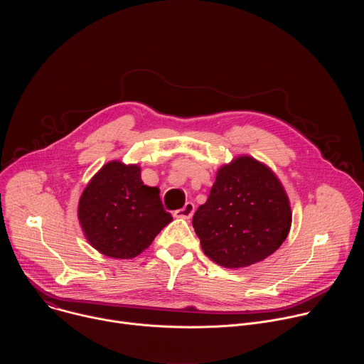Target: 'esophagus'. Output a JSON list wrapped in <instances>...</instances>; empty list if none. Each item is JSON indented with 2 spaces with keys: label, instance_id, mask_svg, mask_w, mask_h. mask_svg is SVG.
<instances>
[{
  "label": "esophagus",
  "instance_id": "obj_1",
  "mask_svg": "<svg viewBox=\"0 0 364 364\" xmlns=\"http://www.w3.org/2000/svg\"><path fill=\"white\" fill-rule=\"evenodd\" d=\"M193 213H194V204L191 201H187L184 204V207H181V209L174 212V216L180 218V219H190L193 216Z\"/></svg>",
  "mask_w": 364,
  "mask_h": 364
}]
</instances>
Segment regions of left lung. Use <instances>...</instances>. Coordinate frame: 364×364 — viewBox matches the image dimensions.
<instances>
[{"label":"left lung","mask_w":364,"mask_h":364,"mask_svg":"<svg viewBox=\"0 0 364 364\" xmlns=\"http://www.w3.org/2000/svg\"><path fill=\"white\" fill-rule=\"evenodd\" d=\"M292 213L275 174L250 157L223 166L193 228L203 252L225 268L264 261L287 239Z\"/></svg>","instance_id":"8db88e82"}]
</instances>
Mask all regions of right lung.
I'll return each instance as SVG.
<instances>
[{
    "mask_svg": "<svg viewBox=\"0 0 364 364\" xmlns=\"http://www.w3.org/2000/svg\"><path fill=\"white\" fill-rule=\"evenodd\" d=\"M89 243L100 253L131 259L171 220L157 187L144 186L138 166L108 163L85 188L77 210Z\"/></svg>",
    "mask_w": 364,
    "mask_h": 364,
    "instance_id": "add662e5",
    "label": "right lung"
}]
</instances>
